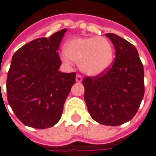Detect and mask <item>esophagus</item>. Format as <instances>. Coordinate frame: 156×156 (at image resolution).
Listing matches in <instances>:
<instances>
[{"label": "esophagus", "mask_w": 156, "mask_h": 156, "mask_svg": "<svg viewBox=\"0 0 156 156\" xmlns=\"http://www.w3.org/2000/svg\"><path fill=\"white\" fill-rule=\"evenodd\" d=\"M82 80H83V78H82L81 75L78 74L76 76V82H78V83H81Z\"/></svg>", "instance_id": "esophagus-1"}]
</instances>
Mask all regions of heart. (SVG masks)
<instances>
[{
	"label": "heart",
	"mask_w": 156,
	"mask_h": 156,
	"mask_svg": "<svg viewBox=\"0 0 156 156\" xmlns=\"http://www.w3.org/2000/svg\"><path fill=\"white\" fill-rule=\"evenodd\" d=\"M64 51L62 55L63 62L70 65L72 59L89 76L102 74L112 66L114 59L112 44L103 37L75 38L65 44Z\"/></svg>",
	"instance_id": "b5f03b06"
}]
</instances>
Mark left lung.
I'll return each instance as SVG.
<instances>
[{
	"label": "left lung",
	"instance_id": "left-lung-1",
	"mask_svg": "<svg viewBox=\"0 0 156 156\" xmlns=\"http://www.w3.org/2000/svg\"><path fill=\"white\" fill-rule=\"evenodd\" d=\"M105 36L115 46V62L102 74L83 78L84 101L97 122L118 126L139 110L144 94V67L133 44L115 34Z\"/></svg>",
	"mask_w": 156,
	"mask_h": 156
}]
</instances>
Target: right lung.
<instances>
[{
	"label": "right lung",
	"instance_id": "add662e5",
	"mask_svg": "<svg viewBox=\"0 0 156 156\" xmlns=\"http://www.w3.org/2000/svg\"><path fill=\"white\" fill-rule=\"evenodd\" d=\"M67 29L40 38L14 53L7 73V101L23 123L39 129L53 127L75 83V73H61L60 44Z\"/></svg>",
	"mask_w": 156,
	"mask_h": 156
}]
</instances>
